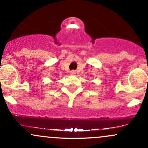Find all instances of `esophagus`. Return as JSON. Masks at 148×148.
<instances>
[{
    "label": "esophagus",
    "instance_id": "34e87169",
    "mask_svg": "<svg viewBox=\"0 0 148 148\" xmlns=\"http://www.w3.org/2000/svg\"><path fill=\"white\" fill-rule=\"evenodd\" d=\"M70 74H71V75H74V74H76L75 71H71V72H70Z\"/></svg>",
    "mask_w": 148,
    "mask_h": 148
}]
</instances>
